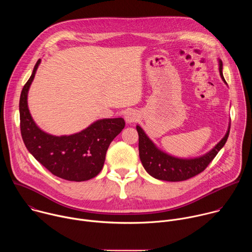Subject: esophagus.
<instances>
[{
    "instance_id": "esophagus-1",
    "label": "esophagus",
    "mask_w": 252,
    "mask_h": 252,
    "mask_svg": "<svg viewBox=\"0 0 252 252\" xmlns=\"http://www.w3.org/2000/svg\"><path fill=\"white\" fill-rule=\"evenodd\" d=\"M139 118V115L136 111L134 110H131V111H128L125 114V121L126 124H132L134 122L137 121V119Z\"/></svg>"
}]
</instances>
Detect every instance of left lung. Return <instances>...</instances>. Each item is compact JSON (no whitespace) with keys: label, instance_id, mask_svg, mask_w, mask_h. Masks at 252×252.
Segmentation results:
<instances>
[{"label":"left lung","instance_id":"1","mask_svg":"<svg viewBox=\"0 0 252 252\" xmlns=\"http://www.w3.org/2000/svg\"><path fill=\"white\" fill-rule=\"evenodd\" d=\"M220 74L223 83L227 86L222 74V62L219 60ZM230 129V123L224 136L206 154L196 158H177L160 150L149 137L139 125H136L138 132V151L140 161L153 177L159 181L182 182L195 176L205 169L210 161L223 148L227 140Z\"/></svg>","mask_w":252,"mask_h":252}]
</instances>
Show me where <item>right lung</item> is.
Here are the masks:
<instances>
[{"label": "right lung", "instance_id": "right-lung-1", "mask_svg": "<svg viewBox=\"0 0 252 252\" xmlns=\"http://www.w3.org/2000/svg\"><path fill=\"white\" fill-rule=\"evenodd\" d=\"M41 63H35L20 97L21 133L30 154L54 175L70 182H85L102 169L111 142L125 127L123 118L101 119L69 135H53L41 129L32 118L28 94Z\"/></svg>", "mask_w": 252, "mask_h": 252}]
</instances>
